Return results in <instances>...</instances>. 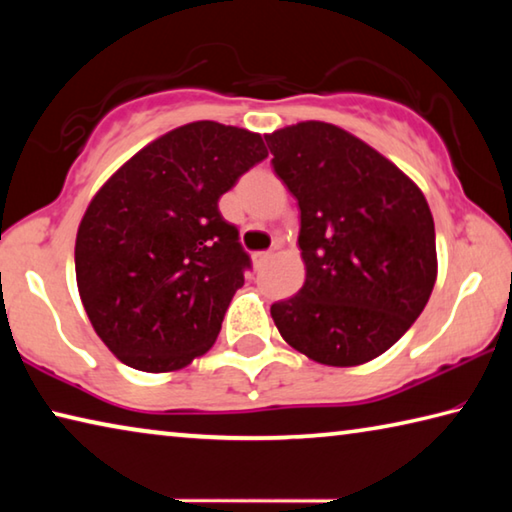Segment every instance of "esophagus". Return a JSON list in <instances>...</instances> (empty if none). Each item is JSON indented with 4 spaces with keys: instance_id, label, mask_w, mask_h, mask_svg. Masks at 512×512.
<instances>
[{
    "instance_id": "obj_1",
    "label": "esophagus",
    "mask_w": 512,
    "mask_h": 512,
    "mask_svg": "<svg viewBox=\"0 0 512 512\" xmlns=\"http://www.w3.org/2000/svg\"><path fill=\"white\" fill-rule=\"evenodd\" d=\"M273 257V253H255L253 255V264H255V268H262L268 259Z\"/></svg>"
}]
</instances>
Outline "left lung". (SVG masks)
Returning <instances> with one entry per match:
<instances>
[{
  "label": "left lung",
  "instance_id": "left-lung-1",
  "mask_svg": "<svg viewBox=\"0 0 512 512\" xmlns=\"http://www.w3.org/2000/svg\"><path fill=\"white\" fill-rule=\"evenodd\" d=\"M273 171L300 207L302 289L273 302L291 348L359 366L404 336L436 284L427 198L391 160L325 121L264 135Z\"/></svg>",
  "mask_w": 512,
  "mask_h": 512
}]
</instances>
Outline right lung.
<instances>
[{
    "label": "right lung",
    "instance_id": "add662e5",
    "mask_svg": "<svg viewBox=\"0 0 512 512\" xmlns=\"http://www.w3.org/2000/svg\"><path fill=\"white\" fill-rule=\"evenodd\" d=\"M266 155L262 135L194 121L144 146L92 198L76 282L94 332L126 366L180 370L214 345L250 268L219 198Z\"/></svg>",
    "mask_w": 512,
    "mask_h": 512
}]
</instances>
